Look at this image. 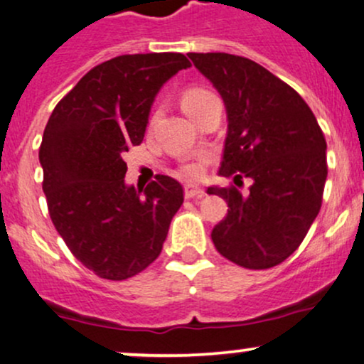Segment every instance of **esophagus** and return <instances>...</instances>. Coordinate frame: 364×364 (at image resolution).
Instances as JSON below:
<instances>
[{
	"mask_svg": "<svg viewBox=\"0 0 364 364\" xmlns=\"http://www.w3.org/2000/svg\"><path fill=\"white\" fill-rule=\"evenodd\" d=\"M203 195H205V191H203L200 186L191 185V183L185 185V197L186 198H202Z\"/></svg>",
	"mask_w": 364,
	"mask_h": 364,
	"instance_id": "34e87169",
	"label": "esophagus"
}]
</instances>
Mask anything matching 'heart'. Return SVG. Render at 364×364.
Here are the masks:
<instances>
[{"instance_id":"b5f03b06","label":"heart","mask_w":364,"mask_h":364,"mask_svg":"<svg viewBox=\"0 0 364 364\" xmlns=\"http://www.w3.org/2000/svg\"><path fill=\"white\" fill-rule=\"evenodd\" d=\"M214 98H215V95L213 93V91L205 90V87L195 86V87H190V90H186L185 93H183L181 107H183V110H185L186 114L193 119L195 114H197L202 107H205L207 103ZM183 173H185L186 176H190V178H195V176L200 174V167H198L197 164H190V166H186L185 169H183Z\"/></svg>"}]
</instances>
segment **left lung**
<instances>
[{
    "instance_id": "obj_1",
    "label": "left lung",
    "mask_w": 364,
    "mask_h": 364,
    "mask_svg": "<svg viewBox=\"0 0 364 364\" xmlns=\"http://www.w3.org/2000/svg\"><path fill=\"white\" fill-rule=\"evenodd\" d=\"M188 57L226 107L219 174L252 179L247 195L235 186L207 188L230 207L210 235L215 249L247 269L277 266L297 250L321 207L328 174L321 127L294 87L252 60L230 53Z\"/></svg>"
}]
</instances>
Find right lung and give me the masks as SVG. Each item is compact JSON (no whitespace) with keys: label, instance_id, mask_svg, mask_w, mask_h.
Returning a JSON list of instances; mask_svg holds the SVG:
<instances>
[{"label":"right lung","instance_id":"obj_1","mask_svg":"<svg viewBox=\"0 0 364 364\" xmlns=\"http://www.w3.org/2000/svg\"><path fill=\"white\" fill-rule=\"evenodd\" d=\"M191 63L183 53L121 55L93 67L51 112L39 162L55 228L100 278L141 273L161 254L183 186L157 176L126 185L124 154L143 141L161 87Z\"/></svg>","mask_w":364,"mask_h":364}]
</instances>
